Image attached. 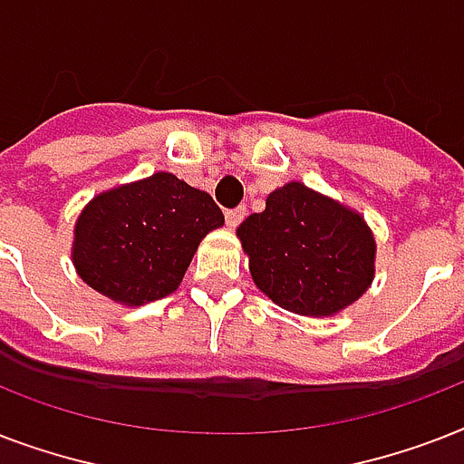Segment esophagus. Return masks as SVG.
I'll return each mask as SVG.
<instances>
[{"instance_id": "1", "label": "esophagus", "mask_w": 464, "mask_h": 464, "mask_svg": "<svg viewBox=\"0 0 464 464\" xmlns=\"http://www.w3.org/2000/svg\"><path fill=\"white\" fill-rule=\"evenodd\" d=\"M246 218V207H236V209L226 211V226L228 228H236Z\"/></svg>"}]
</instances>
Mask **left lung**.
<instances>
[{"instance_id": "left-lung-1", "label": "left lung", "mask_w": 464, "mask_h": 464, "mask_svg": "<svg viewBox=\"0 0 464 464\" xmlns=\"http://www.w3.org/2000/svg\"><path fill=\"white\" fill-rule=\"evenodd\" d=\"M238 238L257 289L301 315H332L373 279L375 243L363 218L301 182L275 189Z\"/></svg>"}]
</instances>
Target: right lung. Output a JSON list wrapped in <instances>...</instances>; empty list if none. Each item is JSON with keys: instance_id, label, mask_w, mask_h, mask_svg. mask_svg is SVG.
<instances>
[{"instance_id": "add662e5", "label": "right lung", "mask_w": 464, "mask_h": 464, "mask_svg": "<svg viewBox=\"0 0 464 464\" xmlns=\"http://www.w3.org/2000/svg\"><path fill=\"white\" fill-rule=\"evenodd\" d=\"M221 224L207 192L156 173L98 195L76 221L72 257L91 289L141 305L178 289L199 240Z\"/></svg>"}]
</instances>
